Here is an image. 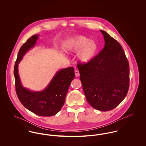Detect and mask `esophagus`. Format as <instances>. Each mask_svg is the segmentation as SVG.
Here are the masks:
<instances>
[{
	"label": "esophagus",
	"mask_w": 146,
	"mask_h": 146,
	"mask_svg": "<svg viewBox=\"0 0 146 146\" xmlns=\"http://www.w3.org/2000/svg\"><path fill=\"white\" fill-rule=\"evenodd\" d=\"M74 72H75V76H76V77H78V76H80V73H79V72L78 70H75Z\"/></svg>",
	"instance_id": "esophagus-1"
}]
</instances>
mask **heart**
<instances>
[{
    "instance_id": "heart-1",
    "label": "heart",
    "mask_w": 146,
    "mask_h": 146,
    "mask_svg": "<svg viewBox=\"0 0 146 146\" xmlns=\"http://www.w3.org/2000/svg\"><path fill=\"white\" fill-rule=\"evenodd\" d=\"M64 49L67 51L73 53L79 51L78 54L79 61L83 64H87L95 58L98 47L96 42L91 40L83 35H78L66 41Z\"/></svg>"
}]
</instances>
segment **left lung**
<instances>
[{"instance_id":"8db88e82","label":"left lung","mask_w":146,"mask_h":146,"mask_svg":"<svg viewBox=\"0 0 146 146\" xmlns=\"http://www.w3.org/2000/svg\"><path fill=\"white\" fill-rule=\"evenodd\" d=\"M104 46L87 64L78 63L87 101L95 109L108 111L126 97L129 88L130 68L121 45L104 31Z\"/></svg>"}]
</instances>
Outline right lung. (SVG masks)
<instances>
[{
	"label": "right lung",
	"mask_w": 146,
	"mask_h": 146,
	"mask_svg": "<svg viewBox=\"0 0 146 146\" xmlns=\"http://www.w3.org/2000/svg\"><path fill=\"white\" fill-rule=\"evenodd\" d=\"M39 35L30 37L20 49L14 67L16 94L23 106L35 114L42 117L55 115L62 108L70 84L74 78V70L71 67L56 73L48 86L41 91L24 88L18 72V65L29 50L35 47Z\"/></svg>",
	"instance_id": "add662e5"
}]
</instances>
